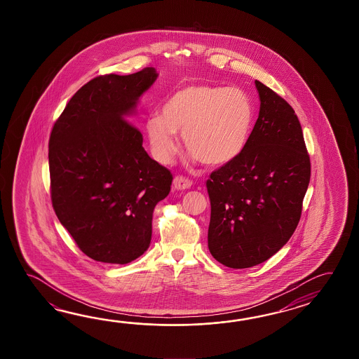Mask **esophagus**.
Here are the masks:
<instances>
[{
  "mask_svg": "<svg viewBox=\"0 0 359 359\" xmlns=\"http://www.w3.org/2000/svg\"><path fill=\"white\" fill-rule=\"evenodd\" d=\"M191 182L189 178H186V177L183 176H176L175 177V180H173V187L176 189V190H186V189H190Z\"/></svg>",
  "mask_w": 359,
  "mask_h": 359,
  "instance_id": "1",
  "label": "esophagus"
}]
</instances>
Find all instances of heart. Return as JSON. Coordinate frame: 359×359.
Masks as SVG:
<instances>
[{
  "label": "heart",
  "instance_id": "b5f03b06",
  "mask_svg": "<svg viewBox=\"0 0 359 359\" xmlns=\"http://www.w3.org/2000/svg\"><path fill=\"white\" fill-rule=\"evenodd\" d=\"M254 104L236 87L190 84L173 92L161 115L147 118L145 132L156 161L168 164L184 149L208 167H224L244 153L254 124Z\"/></svg>",
  "mask_w": 359,
  "mask_h": 359
}]
</instances>
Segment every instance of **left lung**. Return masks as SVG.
Here are the masks:
<instances>
[{
	"label": "left lung",
	"instance_id": "1",
	"mask_svg": "<svg viewBox=\"0 0 359 359\" xmlns=\"http://www.w3.org/2000/svg\"><path fill=\"white\" fill-rule=\"evenodd\" d=\"M259 116L236 161L212 172L208 248L229 268L275 255L298 226L311 159L298 116L286 100L255 81Z\"/></svg>",
	"mask_w": 359,
	"mask_h": 359
}]
</instances>
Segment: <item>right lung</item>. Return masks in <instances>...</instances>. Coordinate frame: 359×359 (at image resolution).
<instances>
[{
	"instance_id": "1",
	"label": "right lung",
	"mask_w": 359,
	"mask_h": 359,
	"mask_svg": "<svg viewBox=\"0 0 359 359\" xmlns=\"http://www.w3.org/2000/svg\"><path fill=\"white\" fill-rule=\"evenodd\" d=\"M154 68L84 84L55 122L48 142L55 213L91 259L127 264L147 250L154 208L173 176L142 147L124 116L156 79Z\"/></svg>"
}]
</instances>
